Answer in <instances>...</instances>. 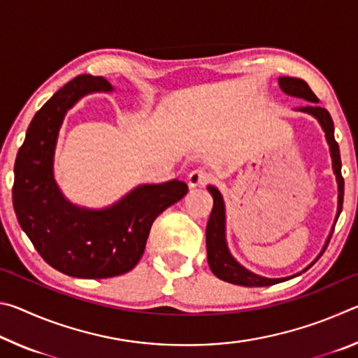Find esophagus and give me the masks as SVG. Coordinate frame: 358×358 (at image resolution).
Wrapping results in <instances>:
<instances>
[{"label":"esophagus","mask_w":358,"mask_h":358,"mask_svg":"<svg viewBox=\"0 0 358 358\" xmlns=\"http://www.w3.org/2000/svg\"><path fill=\"white\" fill-rule=\"evenodd\" d=\"M211 180H213V177H211V173L205 171V169H194V171L187 175V183H189L191 187L205 186L208 185Z\"/></svg>","instance_id":"obj_1"}]
</instances>
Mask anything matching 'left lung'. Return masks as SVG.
<instances>
[{
	"label": "left lung",
	"mask_w": 358,
	"mask_h": 358,
	"mask_svg": "<svg viewBox=\"0 0 358 358\" xmlns=\"http://www.w3.org/2000/svg\"><path fill=\"white\" fill-rule=\"evenodd\" d=\"M280 87L284 93H287L290 96H296V98L306 99L310 102H317V96L311 92V88L308 87V83L301 78H295V77H281L280 78ZM300 112H306L316 117L319 120L320 126L325 131V137L327 142L330 145V153H331V159H333V171L336 173V181H338V215H336V221L339 217V213L343 210V199H344V178L341 175V156H339V147L338 142L335 141V128H333V120L330 117V113L327 108L319 107L317 104H308L299 108ZM208 191L213 196V210H211L210 220L207 224V257H208V265L211 271H213L215 276L220 278L222 281L232 282V284H238V286H248V287H260V286H273V284H278L281 281H286L289 278H280V280H270V278H264V276H257L243 268L237 260H235L227 250L226 245V235H224V202L220 191L216 189L215 186H208ZM335 230V227H333ZM331 238V234L329 240H327L325 248L329 246V241ZM325 248L320 252L322 256ZM319 256V257H320ZM317 257V259H319ZM316 259V260H317ZM314 264V262H313ZM311 264V265H313ZM310 265V266H311ZM308 266V268H310ZM306 268V270H308ZM300 275V273H299Z\"/></svg>",
	"instance_id": "1"
}]
</instances>
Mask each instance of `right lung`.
<instances>
[{
  "label": "right lung",
  "instance_id": "add662e5",
  "mask_svg": "<svg viewBox=\"0 0 358 358\" xmlns=\"http://www.w3.org/2000/svg\"><path fill=\"white\" fill-rule=\"evenodd\" d=\"M92 92H112V85L104 77L82 74L36 112L17 153L12 203L20 227L48 265L64 275L98 280L134 268L155 220L186 196L187 185L172 180L138 186L106 210L66 201L52 169L58 131L68 108Z\"/></svg>",
  "mask_w": 358,
  "mask_h": 358
}]
</instances>
